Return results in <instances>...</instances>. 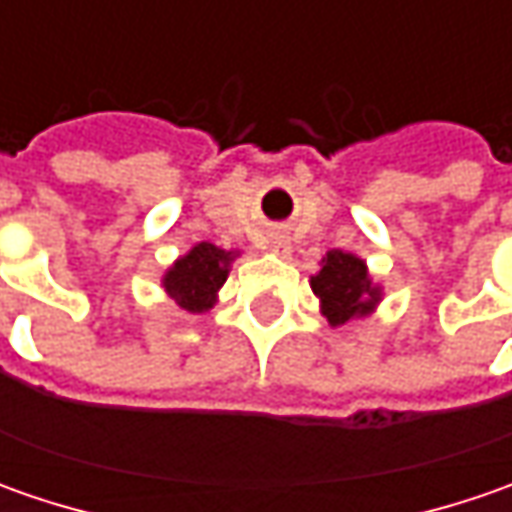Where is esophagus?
Instances as JSON below:
<instances>
[{
	"mask_svg": "<svg viewBox=\"0 0 512 512\" xmlns=\"http://www.w3.org/2000/svg\"><path fill=\"white\" fill-rule=\"evenodd\" d=\"M270 253H276V256H290V242H287V236L273 233V236H270Z\"/></svg>",
	"mask_w": 512,
	"mask_h": 512,
	"instance_id": "obj_1",
	"label": "esophagus"
}]
</instances>
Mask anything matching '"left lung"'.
<instances>
[{"label": "left lung", "instance_id": "8db88e82", "mask_svg": "<svg viewBox=\"0 0 512 512\" xmlns=\"http://www.w3.org/2000/svg\"><path fill=\"white\" fill-rule=\"evenodd\" d=\"M310 290L330 327L373 316L384 296V287L373 282L367 262L347 250H327L319 270L310 276Z\"/></svg>", "mask_w": 512, "mask_h": 512}]
</instances>
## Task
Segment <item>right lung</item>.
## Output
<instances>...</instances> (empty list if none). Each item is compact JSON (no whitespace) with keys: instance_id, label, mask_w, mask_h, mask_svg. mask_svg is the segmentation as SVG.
Wrapping results in <instances>:
<instances>
[{"instance_id":"right-lung-1","label":"right lung","mask_w":512,"mask_h":512,"mask_svg":"<svg viewBox=\"0 0 512 512\" xmlns=\"http://www.w3.org/2000/svg\"><path fill=\"white\" fill-rule=\"evenodd\" d=\"M239 256V250H222L210 242H199L165 270L162 287L185 313H207L219 302V290Z\"/></svg>"}]
</instances>
